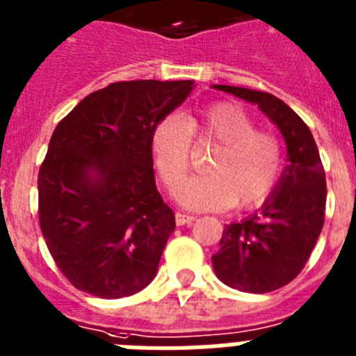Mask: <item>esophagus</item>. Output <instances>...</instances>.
Wrapping results in <instances>:
<instances>
[{
    "label": "esophagus",
    "mask_w": 356,
    "mask_h": 356,
    "mask_svg": "<svg viewBox=\"0 0 356 356\" xmlns=\"http://www.w3.org/2000/svg\"><path fill=\"white\" fill-rule=\"evenodd\" d=\"M175 218L178 225H191L196 220V216H193V214H185V213H176Z\"/></svg>",
    "instance_id": "esophagus-1"
}]
</instances>
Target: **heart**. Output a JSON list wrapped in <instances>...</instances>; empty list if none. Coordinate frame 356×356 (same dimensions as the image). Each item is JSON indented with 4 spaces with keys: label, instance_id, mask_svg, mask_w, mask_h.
<instances>
[{
    "label": "heart",
    "instance_id": "heart-1",
    "mask_svg": "<svg viewBox=\"0 0 356 356\" xmlns=\"http://www.w3.org/2000/svg\"><path fill=\"white\" fill-rule=\"evenodd\" d=\"M213 143L207 175L185 181L178 200L189 209L251 207L271 195L284 169L277 136L258 131L242 107L214 104L195 116L167 114L152 127L151 152L161 181L176 191L191 165V145Z\"/></svg>",
    "mask_w": 356,
    "mask_h": 356
}]
</instances>
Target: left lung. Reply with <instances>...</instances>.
<instances>
[{"label": "left lung", "instance_id": "1", "mask_svg": "<svg viewBox=\"0 0 356 356\" xmlns=\"http://www.w3.org/2000/svg\"><path fill=\"white\" fill-rule=\"evenodd\" d=\"M214 89L257 104L286 140L289 163L271 196L258 213L225 225L213 254L214 273L229 287L269 293L298 277L324 227V165L309 127L277 96L231 85Z\"/></svg>", "mask_w": 356, "mask_h": 356}]
</instances>
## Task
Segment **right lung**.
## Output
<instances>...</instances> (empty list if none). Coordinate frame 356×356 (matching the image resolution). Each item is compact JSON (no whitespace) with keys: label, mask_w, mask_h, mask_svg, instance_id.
Listing matches in <instances>:
<instances>
[{"label":"right lung","mask_w":356,"mask_h":356,"mask_svg":"<svg viewBox=\"0 0 356 356\" xmlns=\"http://www.w3.org/2000/svg\"><path fill=\"white\" fill-rule=\"evenodd\" d=\"M193 87V79L111 83L52 132L38 175L40 227L76 289L122 298L156 275L176 222L156 189L151 132Z\"/></svg>","instance_id":"obj_1"}]
</instances>
